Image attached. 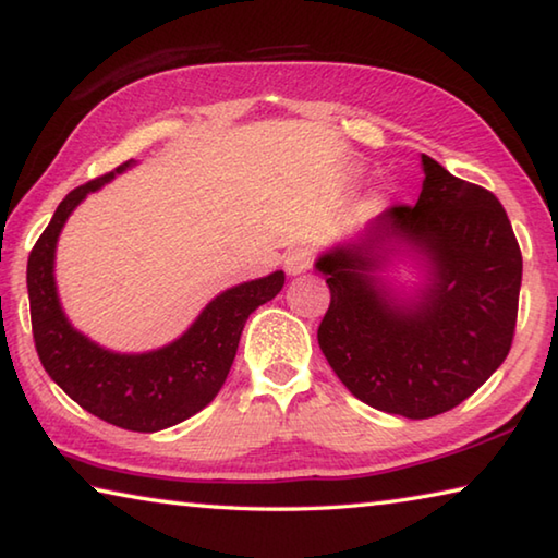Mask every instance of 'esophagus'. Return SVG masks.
Here are the masks:
<instances>
[{
    "instance_id": "34e87169",
    "label": "esophagus",
    "mask_w": 558,
    "mask_h": 558,
    "mask_svg": "<svg viewBox=\"0 0 558 558\" xmlns=\"http://www.w3.org/2000/svg\"><path fill=\"white\" fill-rule=\"evenodd\" d=\"M310 268H313V253L307 248H292L286 256L288 276H300V272H307Z\"/></svg>"
}]
</instances>
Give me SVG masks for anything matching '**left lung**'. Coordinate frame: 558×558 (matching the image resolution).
I'll use <instances>...</instances> for the list:
<instances>
[{"instance_id":"obj_1","label":"left lung","mask_w":558,"mask_h":558,"mask_svg":"<svg viewBox=\"0 0 558 558\" xmlns=\"http://www.w3.org/2000/svg\"><path fill=\"white\" fill-rule=\"evenodd\" d=\"M415 206H393L315 260L329 286L317 342L329 366L372 409L430 418L475 393L512 347L522 253L497 196L421 155ZM420 263L403 289L380 272Z\"/></svg>"}]
</instances>
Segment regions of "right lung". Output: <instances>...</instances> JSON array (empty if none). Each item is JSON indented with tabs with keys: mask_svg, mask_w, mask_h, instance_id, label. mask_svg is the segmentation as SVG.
Here are the masks:
<instances>
[{
	"mask_svg": "<svg viewBox=\"0 0 558 558\" xmlns=\"http://www.w3.org/2000/svg\"><path fill=\"white\" fill-rule=\"evenodd\" d=\"M132 165L135 159L65 196L29 253L26 288L36 352L46 374L98 418L125 430L155 433L177 426L214 401L231 372L245 319L278 295L286 286V272L276 270L223 290L182 337L153 352H110L78 332L65 317L56 290V243L75 206Z\"/></svg>",
	"mask_w": 558,
	"mask_h": 558,
	"instance_id": "right-lung-1",
	"label": "right lung"
}]
</instances>
